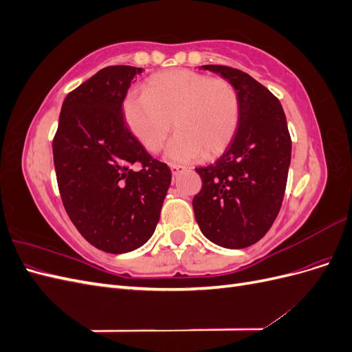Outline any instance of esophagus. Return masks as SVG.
<instances>
[{
  "label": "esophagus",
  "instance_id": "1",
  "mask_svg": "<svg viewBox=\"0 0 352 352\" xmlns=\"http://www.w3.org/2000/svg\"><path fill=\"white\" fill-rule=\"evenodd\" d=\"M170 170H172L173 176H177L180 172H184L185 167L180 166V164H170Z\"/></svg>",
  "mask_w": 352,
  "mask_h": 352
}]
</instances>
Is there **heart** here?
<instances>
[{"label": "heart", "instance_id": "1", "mask_svg": "<svg viewBox=\"0 0 352 352\" xmlns=\"http://www.w3.org/2000/svg\"><path fill=\"white\" fill-rule=\"evenodd\" d=\"M145 94H129L123 113L133 136L146 151L162 150L170 132L166 157L189 163L204 154L223 153L239 124V97L235 87L223 78H210L192 70H168L151 76Z\"/></svg>", "mask_w": 352, "mask_h": 352}]
</instances>
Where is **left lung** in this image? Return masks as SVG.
Returning a JSON list of instances; mask_svg holds the SVG:
<instances>
[{
    "label": "left lung",
    "mask_w": 352,
    "mask_h": 352,
    "mask_svg": "<svg viewBox=\"0 0 352 352\" xmlns=\"http://www.w3.org/2000/svg\"><path fill=\"white\" fill-rule=\"evenodd\" d=\"M235 87L239 124L214 164L195 168L202 188L194 197L204 236L223 248L258 242L279 214L291 164V135L280 101L242 70L207 65Z\"/></svg>",
    "instance_id": "8db88e82"
}]
</instances>
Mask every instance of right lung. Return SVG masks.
I'll return each mask as SVG.
<instances>
[{"instance_id":"obj_1","label":"right lung","mask_w":352,"mask_h":352,"mask_svg":"<svg viewBox=\"0 0 352 352\" xmlns=\"http://www.w3.org/2000/svg\"><path fill=\"white\" fill-rule=\"evenodd\" d=\"M140 73L110 66L69 92L52 141L63 206L80 235L110 254L153 236L172 182L168 166L148 154L123 120V101Z\"/></svg>"}]
</instances>
